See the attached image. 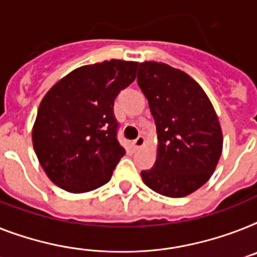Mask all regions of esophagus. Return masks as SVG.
<instances>
[{"instance_id":"34e87169","label":"esophagus","mask_w":257,"mask_h":257,"mask_svg":"<svg viewBox=\"0 0 257 257\" xmlns=\"http://www.w3.org/2000/svg\"><path fill=\"white\" fill-rule=\"evenodd\" d=\"M144 143H146V139H144V137H138L137 139L133 142V146L135 150H139V148L143 147Z\"/></svg>"}]
</instances>
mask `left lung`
I'll use <instances>...</instances> for the list:
<instances>
[{
    "instance_id": "left-lung-1",
    "label": "left lung",
    "mask_w": 257,
    "mask_h": 257,
    "mask_svg": "<svg viewBox=\"0 0 257 257\" xmlns=\"http://www.w3.org/2000/svg\"><path fill=\"white\" fill-rule=\"evenodd\" d=\"M138 85L148 99L156 124V162L142 179L171 198L200 189L219 162L223 135L214 106L188 73L164 63L139 65Z\"/></svg>"
}]
</instances>
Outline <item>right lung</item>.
<instances>
[{"mask_svg": "<svg viewBox=\"0 0 257 257\" xmlns=\"http://www.w3.org/2000/svg\"><path fill=\"white\" fill-rule=\"evenodd\" d=\"M138 65L118 59L82 65L44 94L33 126V146L59 188L86 193L111 179L126 154L116 141L114 99L135 80Z\"/></svg>", "mask_w": 257, "mask_h": 257, "instance_id": "obj_1", "label": "right lung"}]
</instances>
